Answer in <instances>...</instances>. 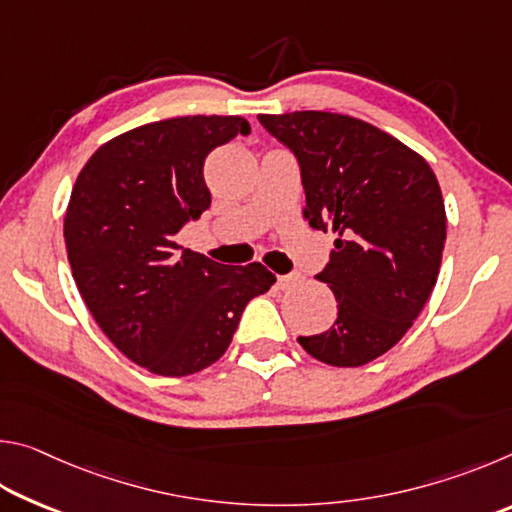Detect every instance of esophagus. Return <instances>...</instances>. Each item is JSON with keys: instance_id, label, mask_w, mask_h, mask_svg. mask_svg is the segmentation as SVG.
Returning a JSON list of instances; mask_svg holds the SVG:
<instances>
[{"instance_id": "esophagus-1", "label": "esophagus", "mask_w": 512, "mask_h": 512, "mask_svg": "<svg viewBox=\"0 0 512 512\" xmlns=\"http://www.w3.org/2000/svg\"><path fill=\"white\" fill-rule=\"evenodd\" d=\"M298 282H300V275H280V277H277V287H280L282 291L293 289Z\"/></svg>"}]
</instances>
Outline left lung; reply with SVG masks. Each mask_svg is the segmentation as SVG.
<instances>
[{
	"mask_svg": "<svg viewBox=\"0 0 512 512\" xmlns=\"http://www.w3.org/2000/svg\"><path fill=\"white\" fill-rule=\"evenodd\" d=\"M257 119L296 155L311 228L336 235L316 280L334 291L339 314L298 343L329 366H363L402 339L436 287L447 235L438 180L418 153L361 119L320 110Z\"/></svg>",
	"mask_w": 512,
	"mask_h": 512,
	"instance_id": "8db88e82",
	"label": "left lung"
}]
</instances>
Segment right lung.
Here are the masks:
<instances>
[{
    "mask_svg": "<svg viewBox=\"0 0 512 512\" xmlns=\"http://www.w3.org/2000/svg\"><path fill=\"white\" fill-rule=\"evenodd\" d=\"M248 133L244 117L153 121L103 144L76 178L65 214L76 287L117 350L155 375L212 366L275 282L262 264H219L173 241L212 203L207 155Z\"/></svg>",
    "mask_w": 512,
    "mask_h": 512,
    "instance_id": "right-lung-1",
    "label": "right lung"
}]
</instances>
